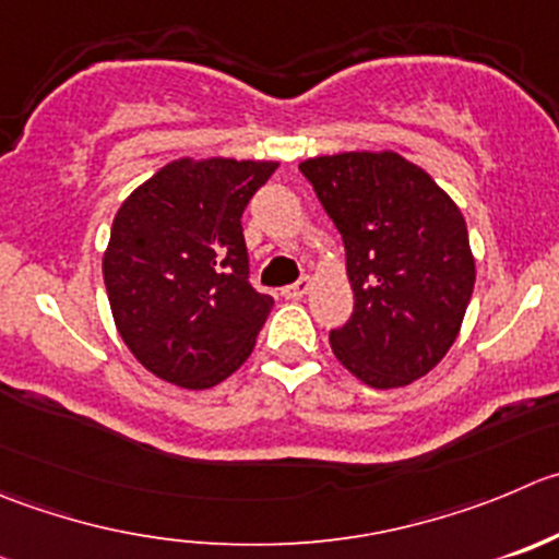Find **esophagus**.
Wrapping results in <instances>:
<instances>
[{"label": "esophagus", "mask_w": 559, "mask_h": 559, "mask_svg": "<svg viewBox=\"0 0 559 559\" xmlns=\"http://www.w3.org/2000/svg\"><path fill=\"white\" fill-rule=\"evenodd\" d=\"M308 289H311V278H300V281H295L292 286H284V289H281V295H284L286 300H300Z\"/></svg>", "instance_id": "obj_1"}]
</instances>
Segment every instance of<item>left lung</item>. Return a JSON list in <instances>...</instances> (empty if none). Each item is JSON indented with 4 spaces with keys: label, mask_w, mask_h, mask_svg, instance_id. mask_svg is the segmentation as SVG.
Here are the masks:
<instances>
[{
    "label": "left lung",
    "mask_w": 559,
    "mask_h": 559,
    "mask_svg": "<svg viewBox=\"0 0 559 559\" xmlns=\"http://www.w3.org/2000/svg\"><path fill=\"white\" fill-rule=\"evenodd\" d=\"M300 171L341 231L355 292L349 322L330 330L335 357L377 390L426 377L456 341L473 297L462 210L399 153L322 155Z\"/></svg>",
    "instance_id": "1"
}]
</instances>
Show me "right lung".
<instances>
[{"label":"right lung","mask_w":559,"mask_h":559,"mask_svg":"<svg viewBox=\"0 0 559 559\" xmlns=\"http://www.w3.org/2000/svg\"><path fill=\"white\" fill-rule=\"evenodd\" d=\"M275 169V160L180 158L114 215L103 253L114 324L155 377L213 388L253 352L273 297L248 284L240 218Z\"/></svg>","instance_id":"add662e5"}]
</instances>
